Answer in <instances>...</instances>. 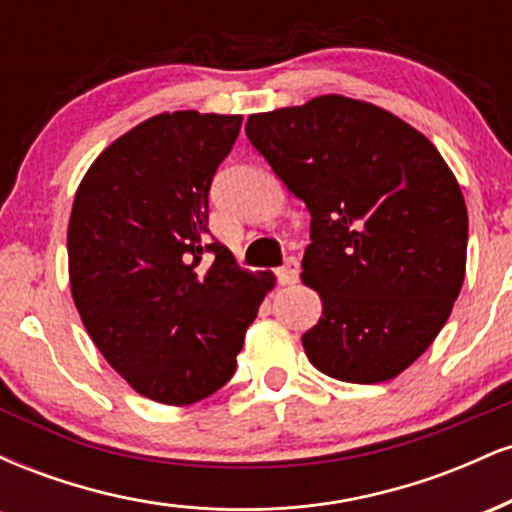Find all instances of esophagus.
<instances>
[{
    "label": "esophagus",
    "mask_w": 512,
    "mask_h": 512,
    "mask_svg": "<svg viewBox=\"0 0 512 512\" xmlns=\"http://www.w3.org/2000/svg\"><path fill=\"white\" fill-rule=\"evenodd\" d=\"M298 274H301V264H298L296 257H289L279 269H276V276H279L281 286H291L296 284Z\"/></svg>",
    "instance_id": "34e87169"
}]
</instances>
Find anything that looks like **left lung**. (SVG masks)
Instances as JSON below:
<instances>
[{"label": "left lung", "instance_id": "left-lung-1", "mask_svg": "<svg viewBox=\"0 0 512 512\" xmlns=\"http://www.w3.org/2000/svg\"><path fill=\"white\" fill-rule=\"evenodd\" d=\"M250 144L310 211L303 281L322 317L303 334L325 375L373 385L448 322L467 262V207L421 132L378 105L320 96L250 115Z\"/></svg>", "mask_w": 512, "mask_h": 512}]
</instances>
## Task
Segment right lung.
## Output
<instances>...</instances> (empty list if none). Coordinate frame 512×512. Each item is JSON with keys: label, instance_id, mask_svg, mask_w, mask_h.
<instances>
[{"label": "right lung", "instance_id": "right-lung-1", "mask_svg": "<svg viewBox=\"0 0 512 512\" xmlns=\"http://www.w3.org/2000/svg\"><path fill=\"white\" fill-rule=\"evenodd\" d=\"M243 117H151L88 168L69 219L86 332L139 395L192 404L236 373L267 289L209 238V190Z\"/></svg>", "mask_w": 512, "mask_h": 512}]
</instances>
